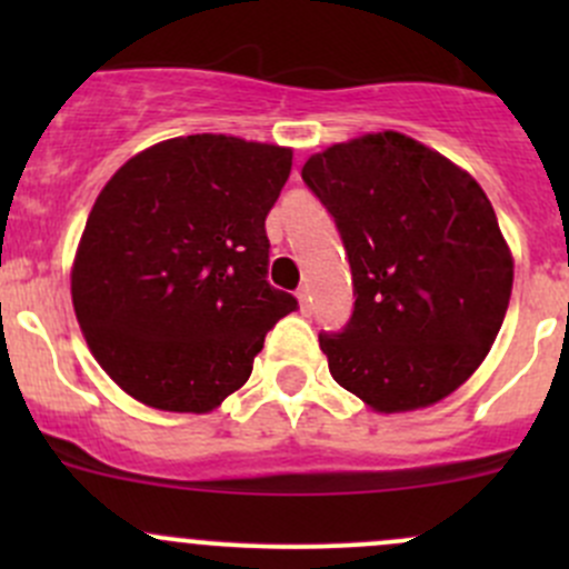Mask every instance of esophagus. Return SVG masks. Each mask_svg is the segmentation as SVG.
Wrapping results in <instances>:
<instances>
[{"label": "esophagus", "instance_id": "1", "mask_svg": "<svg viewBox=\"0 0 569 569\" xmlns=\"http://www.w3.org/2000/svg\"><path fill=\"white\" fill-rule=\"evenodd\" d=\"M297 300H300V308L302 313L311 311V291H308V286H302L300 291H297Z\"/></svg>", "mask_w": 569, "mask_h": 569}]
</instances>
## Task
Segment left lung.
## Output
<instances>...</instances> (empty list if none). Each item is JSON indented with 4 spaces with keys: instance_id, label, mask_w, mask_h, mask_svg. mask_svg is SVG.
<instances>
[{
    "instance_id": "1",
    "label": "left lung",
    "mask_w": 569,
    "mask_h": 569,
    "mask_svg": "<svg viewBox=\"0 0 569 569\" xmlns=\"http://www.w3.org/2000/svg\"><path fill=\"white\" fill-rule=\"evenodd\" d=\"M302 178L341 231L355 313L321 332L332 380L375 412L438 405L490 352L515 258L476 178L399 131L336 142Z\"/></svg>"
}]
</instances>
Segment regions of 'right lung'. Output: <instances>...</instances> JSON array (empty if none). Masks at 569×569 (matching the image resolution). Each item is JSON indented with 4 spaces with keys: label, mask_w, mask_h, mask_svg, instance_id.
I'll list each match as a JSON object with an SVG mask.
<instances>
[{
    "label": "right lung",
    "mask_w": 569,
    "mask_h": 569,
    "mask_svg": "<svg viewBox=\"0 0 569 569\" xmlns=\"http://www.w3.org/2000/svg\"><path fill=\"white\" fill-rule=\"evenodd\" d=\"M291 148L162 140L114 170L84 222L71 300L109 380L164 412L217 410L297 300L267 283L269 209Z\"/></svg>",
    "instance_id": "obj_1"
}]
</instances>
